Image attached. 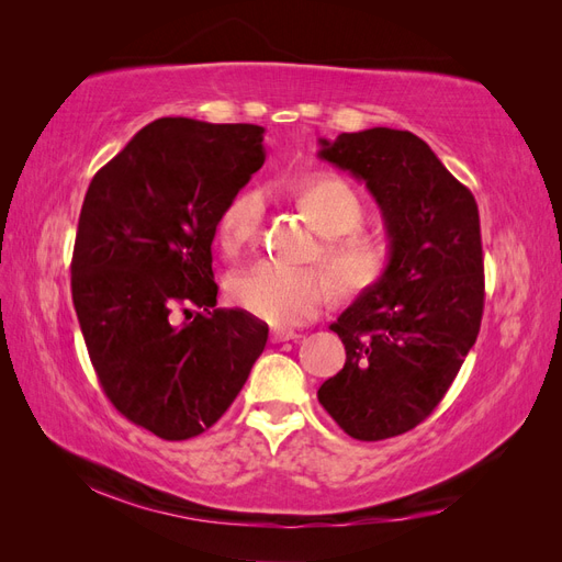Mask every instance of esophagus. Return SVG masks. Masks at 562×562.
<instances>
[{"label":"esophagus","mask_w":562,"mask_h":562,"mask_svg":"<svg viewBox=\"0 0 562 562\" xmlns=\"http://www.w3.org/2000/svg\"><path fill=\"white\" fill-rule=\"evenodd\" d=\"M300 335L295 333V330H283V328H277V330H271V342H288V339H297Z\"/></svg>","instance_id":"esophagus-1"}]
</instances>
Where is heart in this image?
<instances>
[{"instance_id": "1", "label": "heart", "mask_w": 562, "mask_h": 562, "mask_svg": "<svg viewBox=\"0 0 562 562\" xmlns=\"http://www.w3.org/2000/svg\"><path fill=\"white\" fill-rule=\"evenodd\" d=\"M295 201L314 229L326 236L321 258L339 283L366 291L384 277L389 248L378 236L356 232L366 220V206L349 182L326 173L312 176L295 187ZM262 215L265 194L258 187H246L227 203L217 220V244L227 258H239L258 239ZM333 295L335 283L326 271L271 260L229 279V297L248 314L279 328L310 321Z\"/></svg>"}]
</instances>
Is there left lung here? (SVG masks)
<instances>
[{"label": "left lung", "mask_w": 562, "mask_h": 562, "mask_svg": "<svg viewBox=\"0 0 562 562\" xmlns=\"http://www.w3.org/2000/svg\"><path fill=\"white\" fill-rule=\"evenodd\" d=\"M318 145V159L366 182L389 239L384 277L330 323L347 361L318 403L351 438L384 440L431 415L479 337V206L411 131L375 126Z\"/></svg>", "instance_id": "left-lung-1"}]
</instances>
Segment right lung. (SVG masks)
I'll use <instances>...</instances> for the list:
<instances>
[{
  "label": "right lung",
  "instance_id": "1",
  "mask_svg": "<svg viewBox=\"0 0 562 562\" xmlns=\"http://www.w3.org/2000/svg\"><path fill=\"white\" fill-rule=\"evenodd\" d=\"M262 126L164 116L93 176L72 255V302L112 405L164 440L225 415L267 345L241 310H214L217 220L265 164ZM203 308L194 322L179 314Z\"/></svg>",
  "mask_w": 562,
  "mask_h": 562
}]
</instances>
